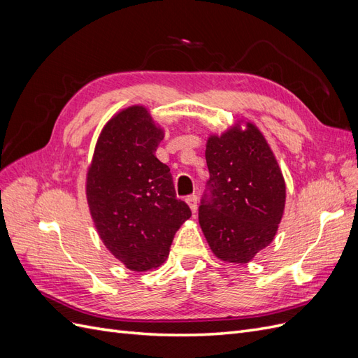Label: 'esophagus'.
Returning <instances> with one entry per match:
<instances>
[{
  "label": "esophagus",
  "instance_id": "1",
  "mask_svg": "<svg viewBox=\"0 0 358 358\" xmlns=\"http://www.w3.org/2000/svg\"><path fill=\"white\" fill-rule=\"evenodd\" d=\"M185 201H187V204L189 206L191 212L196 213V212H197V196H194V194H192V196H188V197H187Z\"/></svg>",
  "mask_w": 358,
  "mask_h": 358
}]
</instances>
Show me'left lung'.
<instances>
[{"label": "left lung", "instance_id": "1", "mask_svg": "<svg viewBox=\"0 0 358 358\" xmlns=\"http://www.w3.org/2000/svg\"><path fill=\"white\" fill-rule=\"evenodd\" d=\"M210 196L199 221L212 252L246 264L272 243L285 209L287 188L273 150L258 127L237 119L206 142Z\"/></svg>", "mask_w": 358, "mask_h": 358}]
</instances>
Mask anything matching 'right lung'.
<instances>
[{
  "mask_svg": "<svg viewBox=\"0 0 358 358\" xmlns=\"http://www.w3.org/2000/svg\"><path fill=\"white\" fill-rule=\"evenodd\" d=\"M164 138L145 106L113 115L86 171V201L104 246L127 268L146 272L166 262L191 210L176 199L169 166L155 157Z\"/></svg>",
  "mask_w": 358,
  "mask_h": 358,
  "instance_id": "add662e5",
  "label": "right lung"
}]
</instances>
